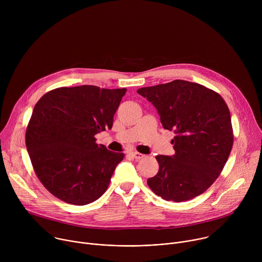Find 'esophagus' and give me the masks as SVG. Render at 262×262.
Returning <instances> with one entry per match:
<instances>
[{
  "label": "esophagus",
  "instance_id": "obj_1",
  "mask_svg": "<svg viewBox=\"0 0 262 262\" xmlns=\"http://www.w3.org/2000/svg\"><path fill=\"white\" fill-rule=\"evenodd\" d=\"M129 156L133 158V159H135L136 161H139V160H142L145 156L144 155H142V154H140V152H130L129 154Z\"/></svg>",
  "mask_w": 262,
  "mask_h": 262
}]
</instances>
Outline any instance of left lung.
Here are the masks:
<instances>
[{"label": "left lung", "instance_id": "left-lung-1", "mask_svg": "<svg viewBox=\"0 0 262 262\" xmlns=\"http://www.w3.org/2000/svg\"><path fill=\"white\" fill-rule=\"evenodd\" d=\"M137 92L158 110L165 129L174 130L175 155L157 156L160 169L147 183L168 201L182 202L204 193L219 177L233 145L230 112L216 92L175 80Z\"/></svg>", "mask_w": 262, "mask_h": 262}]
</instances>
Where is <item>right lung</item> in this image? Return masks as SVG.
Listing matches in <instances>:
<instances>
[{"label":"right lung","instance_id":"obj_1","mask_svg":"<svg viewBox=\"0 0 262 262\" xmlns=\"http://www.w3.org/2000/svg\"><path fill=\"white\" fill-rule=\"evenodd\" d=\"M125 92L91 85L61 87L35 104L26 146L37 177L55 197L86 205L106 191L124 155L96 144L94 136L112 128Z\"/></svg>","mask_w":262,"mask_h":262}]
</instances>
